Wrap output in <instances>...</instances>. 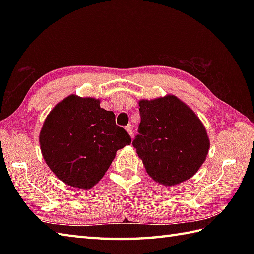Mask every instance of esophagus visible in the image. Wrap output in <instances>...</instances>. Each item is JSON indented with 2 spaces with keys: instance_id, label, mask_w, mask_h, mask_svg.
<instances>
[{
  "instance_id": "obj_1",
  "label": "esophagus",
  "mask_w": 254,
  "mask_h": 254,
  "mask_svg": "<svg viewBox=\"0 0 254 254\" xmlns=\"http://www.w3.org/2000/svg\"><path fill=\"white\" fill-rule=\"evenodd\" d=\"M126 130H127V132L128 134H130L131 137H133V127H132V126H127L126 127Z\"/></svg>"
}]
</instances>
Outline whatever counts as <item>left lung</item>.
I'll return each mask as SVG.
<instances>
[{
    "label": "left lung",
    "instance_id": "1",
    "mask_svg": "<svg viewBox=\"0 0 254 254\" xmlns=\"http://www.w3.org/2000/svg\"><path fill=\"white\" fill-rule=\"evenodd\" d=\"M141 123L133 146L147 174L165 186L190 179L209 149L203 123L190 108L168 95L139 101Z\"/></svg>",
    "mask_w": 254,
    "mask_h": 254
}]
</instances>
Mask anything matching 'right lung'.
Here are the masks:
<instances>
[{"label":"right lung","mask_w":254,"mask_h":254,"mask_svg":"<svg viewBox=\"0 0 254 254\" xmlns=\"http://www.w3.org/2000/svg\"><path fill=\"white\" fill-rule=\"evenodd\" d=\"M39 141L47 165L59 179L90 189L104 177L117 150L131 144V136L98 99L71 95L47 117Z\"/></svg>","instance_id":"add662e5"}]
</instances>
